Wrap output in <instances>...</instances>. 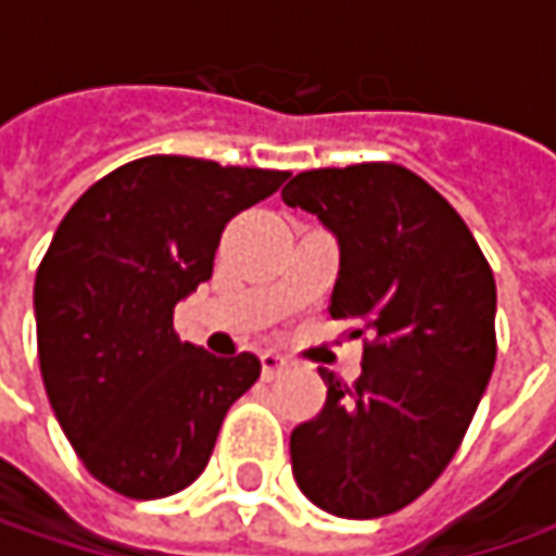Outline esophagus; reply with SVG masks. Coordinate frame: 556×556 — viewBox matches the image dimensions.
<instances>
[{
	"mask_svg": "<svg viewBox=\"0 0 556 556\" xmlns=\"http://www.w3.org/2000/svg\"><path fill=\"white\" fill-rule=\"evenodd\" d=\"M260 362H263V377H266V380H275V377H281V374L290 368L288 358H285V355H278V353H263V355H260Z\"/></svg>",
	"mask_w": 556,
	"mask_h": 556,
	"instance_id": "obj_1",
	"label": "esophagus"
}]
</instances>
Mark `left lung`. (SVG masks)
<instances>
[{
  "mask_svg": "<svg viewBox=\"0 0 556 556\" xmlns=\"http://www.w3.org/2000/svg\"><path fill=\"white\" fill-rule=\"evenodd\" d=\"M281 198L333 231L331 318L365 337L353 387L290 433L296 485L346 520L424 495L455 458L495 368V275L455 206L399 163L293 176Z\"/></svg>",
  "mask_w": 556,
  "mask_h": 556,
  "instance_id": "8db88e82",
  "label": "left lung"
}]
</instances>
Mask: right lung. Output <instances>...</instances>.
I'll use <instances>...</instances> for the list:
<instances>
[{"label":"right lung","instance_id":"right-lung-1","mask_svg":"<svg viewBox=\"0 0 556 556\" xmlns=\"http://www.w3.org/2000/svg\"><path fill=\"white\" fill-rule=\"evenodd\" d=\"M288 173L154 154L123 163L67 210L36 268L39 371L86 470L126 498L182 492L213 455L260 358L182 343L176 303L210 281L228 219Z\"/></svg>","mask_w":556,"mask_h":556}]
</instances>
